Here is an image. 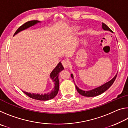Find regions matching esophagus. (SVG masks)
<instances>
[{
	"label": "esophagus",
	"instance_id": "esophagus-1",
	"mask_svg": "<svg viewBox=\"0 0 128 128\" xmlns=\"http://www.w3.org/2000/svg\"><path fill=\"white\" fill-rule=\"evenodd\" d=\"M62 66H63L64 67V68H67V67L68 66H69V62H68V60H62Z\"/></svg>",
	"mask_w": 128,
	"mask_h": 128
}]
</instances>
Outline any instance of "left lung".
<instances>
[{
  "instance_id": "8db88e82",
  "label": "left lung",
  "mask_w": 128,
  "mask_h": 128,
  "mask_svg": "<svg viewBox=\"0 0 128 128\" xmlns=\"http://www.w3.org/2000/svg\"><path fill=\"white\" fill-rule=\"evenodd\" d=\"M102 28L103 30H108V31L112 32V31L110 29L109 27L104 23H102ZM71 77H72V78L73 80L74 78H73V75L72 74H71ZM116 77H117V74H116L115 76H114L111 80H110V81L106 82V84H103V85H102L98 88H94V89L91 90L89 91H85V90H81L80 88H78L76 85L74 81H74V83L75 84L76 88L78 92L80 94H81V95H82V96H84L92 97V96H96L97 95H99L101 94H102V93H103L104 92H105L106 90H108V88H110V86L113 84Z\"/></svg>"
}]
</instances>
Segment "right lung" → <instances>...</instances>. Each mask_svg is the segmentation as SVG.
<instances>
[{"instance_id":"1","label":"right lung","mask_w":128,"mask_h":128,"mask_svg":"<svg viewBox=\"0 0 128 128\" xmlns=\"http://www.w3.org/2000/svg\"><path fill=\"white\" fill-rule=\"evenodd\" d=\"M40 22V21L37 20H32L22 25H21L18 29H17L16 32L14 34V36L16 35L19 32L22 30L26 29L28 28L34 26L37 23ZM64 69V67L62 66L61 62H59V63L57 65L55 69L52 71L50 74V78L54 82V87L51 92H47V94H34V93H30L26 92H22L25 93L26 95H27L30 98H33L34 99H36L38 100H48L50 99H53L56 95H57L58 91L59 89V74L62 70Z\"/></svg>"}]
</instances>
